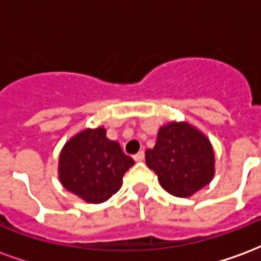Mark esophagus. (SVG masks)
Masks as SVG:
<instances>
[{"label": "esophagus", "instance_id": "34e87169", "mask_svg": "<svg viewBox=\"0 0 261 261\" xmlns=\"http://www.w3.org/2000/svg\"><path fill=\"white\" fill-rule=\"evenodd\" d=\"M144 156H145V153H144V151H140V152L136 153V155H134L133 158H134V161H136V162H141L142 159H144Z\"/></svg>", "mask_w": 261, "mask_h": 261}]
</instances>
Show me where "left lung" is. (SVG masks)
Returning <instances> with one entry per match:
<instances>
[{"label": "left lung", "mask_w": 261, "mask_h": 261, "mask_svg": "<svg viewBox=\"0 0 261 261\" xmlns=\"http://www.w3.org/2000/svg\"><path fill=\"white\" fill-rule=\"evenodd\" d=\"M145 162L166 192L189 197L211 181L215 158L200 131L187 123H170L161 127L153 149L145 151Z\"/></svg>", "instance_id": "left-lung-1"}]
</instances>
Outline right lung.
I'll return each instance as SVG.
<instances>
[{
    "label": "right lung",
    "instance_id": "add662e5",
    "mask_svg": "<svg viewBox=\"0 0 261 261\" xmlns=\"http://www.w3.org/2000/svg\"><path fill=\"white\" fill-rule=\"evenodd\" d=\"M133 165V158L121 151L119 142L109 140L105 128H88L61 151L60 180L71 193L97 204L119 192L123 176Z\"/></svg>",
    "mask_w": 261,
    "mask_h": 261
}]
</instances>
